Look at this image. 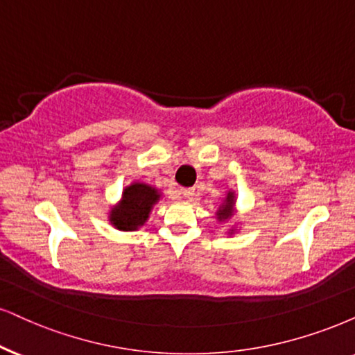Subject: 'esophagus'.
Wrapping results in <instances>:
<instances>
[{"instance_id": "1", "label": "esophagus", "mask_w": 355, "mask_h": 355, "mask_svg": "<svg viewBox=\"0 0 355 355\" xmlns=\"http://www.w3.org/2000/svg\"><path fill=\"white\" fill-rule=\"evenodd\" d=\"M180 195L183 196V198L191 200L193 196H195V188H182V190H180Z\"/></svg>"}]
</instances>
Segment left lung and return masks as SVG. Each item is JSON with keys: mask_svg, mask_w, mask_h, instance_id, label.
<instances>
[{"mask_svg": "<svg viewBox=\"0 0 355 355\" xmlns=\"http://www.w3.org/2000/svg\"><path fill=\"white\" fill-rule=\"evenodd\" d=\"M236 191L234 190H227L226 191V196H224V200L221 201V205L218 206L216 209V219L218 223H230L232 218H234L236 214ZM237 224V223H236ZM236 224H232V227L230 231H227V236H232L237 232V226Z\"/></svg>", "mask_w": 355, "mask_h": 355, "instance_id": "left-lung-1", "label": "left lung"}]
</instances>
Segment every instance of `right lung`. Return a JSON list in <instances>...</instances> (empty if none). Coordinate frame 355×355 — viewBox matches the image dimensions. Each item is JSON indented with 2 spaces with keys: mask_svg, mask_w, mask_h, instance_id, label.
I'll return each instance as SVG.
<instances>
[{
  "mask_svg": "<svg viewBox=\"0 0 355 355\" xmlns=\"http://www.w3.org/2000/svg\"><path fill=\"white\" fill-rule=\"evenodd\" d=\"M162 200V191L144 182H132L123 188L119 201L107 211V221L118 231L132 232L149 219L154 206Z\"/></svg>",
  "mask_w": 355,
  "mask_h": 355,
  "instance_id": "1",
  "label": "right lung"
}]
</instances>
